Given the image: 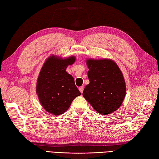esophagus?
<instances>
[{
  "mask_svg": "<svg viewBox=\"0 0 159 159\" xmlns=\"http://www.w3.org/2000/svg\"><path fill=\"white\" fill-rule=\"evenodd\" d=\"M79 90H80V92L82 93L83 91H84V86H81V87H80L79 88Z\"/></svg>",
  "mask_w": 159,
  "mask_h": 159,
  "instance_id": "esophagus-1",
  "label": "esophagus"
}]
</instances>
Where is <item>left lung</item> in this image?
<instances>
[{"instance_id":"obj_1","label":"left lung","mask_w":159,"mask_h":159,"mask_svg":"<svg viewBox=\"0 0 159 159\" xmlns=\"http://www.w3.org/2000/svg\"><path fill=\"white\" fill-rule=\"evenodd\" d=\"M89 84L83 96L99 113H112L121 106L126 94V85L121 70L110 59H88Z\"/></svg>"}]
</instances>
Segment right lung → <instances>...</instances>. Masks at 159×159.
Returning <instances> with one entry per match:
<instances>
[{
  "instance_id": "add662e5",
  "label": "right lung",
  "mask_w": 159,
  "mask_h": 159,
  "mask_svg": "<svg viewBox=\"0 0 159 159\" xmlns=\"http://www.w3.org/2000/svg\"><path fill=\"white\" fill-rule=\"evenodd\" d=\"M75 60V56L65 59L50 56L38 75L36 84L38 99L46 111L56 116L66 111L72 101L81 95L74 78L66 71Z\"/></svg>"
}]
</instances>
